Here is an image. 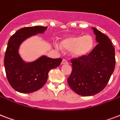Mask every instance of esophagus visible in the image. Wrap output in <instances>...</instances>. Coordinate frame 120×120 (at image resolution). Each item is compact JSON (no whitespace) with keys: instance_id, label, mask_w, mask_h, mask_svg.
<instances>
[{"instance_id":"34e87169","label":"esophagus","mask_w":120,"mask_h":120,"mask_svg":"<svg viewBox=\"0 0 120 120\" xmlns=\"http://www.w3.org/2000/svg\"><path fill=\"white\" fill-rule=\"evenodd\" d=\"M68 64V62L67 60H65V59H63L62 62V64Z\"/></svg>"}]
</instances>
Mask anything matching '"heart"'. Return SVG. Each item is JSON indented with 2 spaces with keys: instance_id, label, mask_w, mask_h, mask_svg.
I'll use <instances>...</instances> for the list:
<instances>
[{
  "instance_id": "heart-1",
  "label": "heart",
  "mask_w": 120,
  "mask_h": 120,
  "mask_svg": "<svg viewBox=\"0 0 120 120\" xmlns=\"http://www.w3.org/2000/svg\"><path fill=\"white\" fill-rule=\"evenodd\" d=\"M94 46V40L92 36H70L60 41V46L62 50H72L75 57H82L92 52Z\"/></svg>"
}]
</instances>
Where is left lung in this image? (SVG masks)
Here are the masks:
<instances>
[{"mask_svg":"<svg viewBox=\"0 0 120 120\" xmlns=\"http://www.w3.org/2000/svg\"><path fill=\"white\" fill-rule=\"evenodd\" d=\"M92 29L98 44L82 57L71 59L72 70L67 79L68 86L77 94L90 96L106 86L115 70V48L109 38L96 28Z\"/></svg>","mask_w":120,"mask_h":120,"instance_id":"8db88e82","label":"left lung"}]
</instances>
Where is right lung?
<instances>
[{
	"label": "right lung",
	"instance_id": "1",
	"mask_svg": "<svg viewBox=\"0 0 120 120\" xmlns=\"http://www.w3.org/2000/svg\"><path fill=\"white\" fill-rule=\"evenodd\" d=\"M47 27L32 26L17 30L9 39L4 56V67L8 82L12 88L21 93H30L39 90L48 79L51 69L59 66L62 58L43 56L35 62L25 63L18 53L20 45L28 37L43 33Z\"/></svg>",
	"mask_w": 120,
	"mask_h": 120
}]
</instances>
